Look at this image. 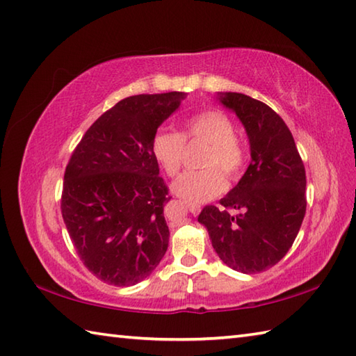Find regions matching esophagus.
Returning a JSON list of instances; mask_svg holds the SVG:
<instances>
[{
	"instance_id": "1",
	"label": "esophagus",
	"mask_w": 356,
	"mask_h": 356,
	"mask_svg": "<svg viewBox=\"0 0 356 356\" xmlns=\"http://www.w3.org/2000/svg\"><path fill=\"white\" fill-rule=\"evenodd\" d=\"M188 209H190L191 213L195 216V214H199V213H200L202 207H200V205H197V203H188Z\"/></svg>"
}]
</instances>
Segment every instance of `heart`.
I'll return each mask as SVG.
<instances>
[{
    "label": "heart",
    "instance_id": "b5f03b06",
    "mask_svg": "<svg viewBox=\"0 0 356 356\" xmlns=\"http://www.w3.org/2000/svg\"><path fill=\"white\" fill-rule=\"evenodd\" d=\"M232 120L218 110L202 111L186 120L182 134L159 131L151 143V151L162 170L174 177L185 161V140H203L209 149L203 156V170L186 171L172 184V193L190 203H202L222 194L226 177L237 179L245 168V148L236 139Z\"/></svg>",
    "mask_w": 356,
    "mask_h": 356
}]
</instances>
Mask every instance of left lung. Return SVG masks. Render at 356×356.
Returning a JSON list of instances; mask_svg holds the SVG:
<instances>
[{"label":"left lung","mask_w":356,"mask_h":356,"mask_svg":"<svg viewBox=\"0 0 356 356\" xmlns=\"http://www.w3.org/2000/svg\"><path fill=\"white\" fill-rule=\"evenodd\" d=\"M223 107L243 124L251 162L238 184L205 207V226L220 260L234 270L257 274L274 266L289 251L306 214V171L292 133L266 104L243 93H218ZM229 209H236L231 215Z\"/></svg>","instance_id":"obj_1"}]
</instances>
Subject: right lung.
Segmentation results:
<instances>
[{
  "label": "right lung",
  "mask_w": 356,
  "mask_h": 356,
  "mask_svg": "<svg viewBox=\"0 0 356 356\" xmlns=\"http://www.w3.org/2000/svg\"><path fill=\"white\" fill-rule=\"evenodd\" d=\"M185 96L125 97L88 128L67 165L64 223L86 268L104 283L142 282L168 249L163 207L171 197L151 143Z\"/></svg>",
  "instance_id": "obj_1"
}]
</instances>
